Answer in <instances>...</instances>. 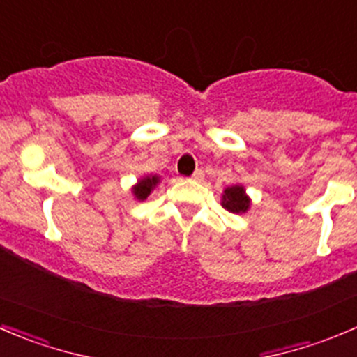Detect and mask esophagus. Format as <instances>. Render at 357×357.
Wrapping results in <instances>:
<instances>
[{"instance_id":"1","label":"esophagus","mask_w":357,"mask_h":357,"mask_svg":"<svg viewBox=\"0 0 357 357\" xmlns=\"http://www.w3.org/2000/svg\"><path fill=\"white\" fill-rule=\"evenodd\" d=\"M192 180H196V182H203V178H204V172L203 170H196L192 174V177H190Z\"/></svg>"}]
</instances>
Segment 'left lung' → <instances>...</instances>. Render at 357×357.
I'll return each mask as SVG.
<instances>
[{
  "label": "left lung",
  "mask_w": 357,
  "mask_h": 357,
  "mask_svg": "<svg viewBox=\"0 0 357 357\" xmlns=\"http://www.w3.org/2000/svg\"><path fill=\"white\" fill-rule=\"evenodd\" d=\"M222 206L231 213H245L250 208V197L243 185H231L222 194Z\"/></svg>",
  "instance_id": "obj_1"
}]
</instances>
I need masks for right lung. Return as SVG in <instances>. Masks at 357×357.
Wrapping results in <instances>:
<instances>
[{"instance_id":"add662e5","label":"right lung","mask_w":357,"mask_h":357,"mask_svg":"<svg viewBox=\"0 0 357 357\" xmlns=\"http://www.w3.org/2000/svg\"><path fill=\"white\" fill-rule=\"evenodd\" d=\"M158 183H160V177H158V175H147V177L140 178L139 182L133 185L132 189L133 196H135L139 201L147 199V196L153 192V189L158 185Z\"/></svg>"}]
</instances>
